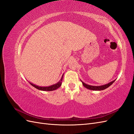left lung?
I'll list each match as a JSON object with an SVG mask.
<instances>
[{"mask_svg":"<svg viewBox=\"0 0 134 134\" xmlns=\"http://www.w3.org/2000/svg\"><path fill=\"white\" fill-rule=\"evenodd\" d=\"M115 80L112 81V82L109 83L107 84H105L104 86H90V85H88L86 83H84V82H82V84L83 86H84V87H86L87 89H89L90 90H93V91H102V90H104L105 89L107 88L108 87H109V86L112 85L113 83L115 82Z\"/></svg>","mask_w":134,"mask_h":134,"instance_id":"left-lung-1","label":"left lung"}]
</instances>
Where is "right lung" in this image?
<instances>
[{"instance_id": "1", "label": "right lung", "mask_w": 134, "mask_h": 134, "mask_svg": "<svg viewBox=\"0 0 134 134\" xmlns=\"http://www.w3.org/2000/svg\"><path fill=\"white\" fill-rule=\"evenodd\" d=\"M63 75L62 77V79L59 81V82L56 83L54 85H52V86H49V87H39L36 86V85H35L34 84H32L31 83H30V84H31L32 86L34 87L35 88H36V89H37L38 90H41V91H54L56 89H58V88H59L61 85H62V82L63 80Z\"/></svg>"}]
</instances>
